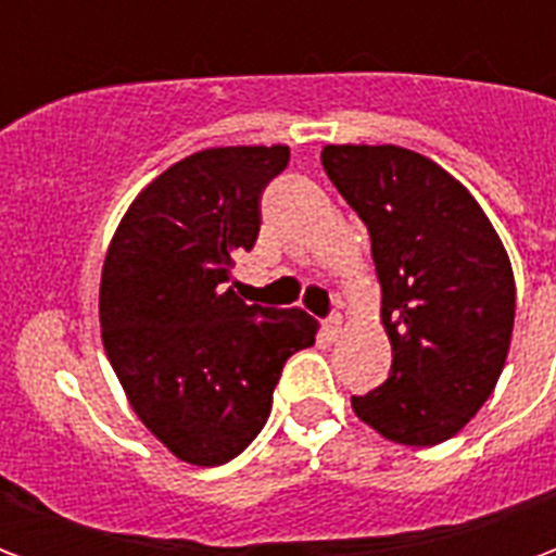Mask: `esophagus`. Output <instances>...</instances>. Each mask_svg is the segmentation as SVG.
Segmentation results:
<instances>
[{"mask_svg":"<svg viewBox=\"0 0 556 556\" xmlns=\"http://www.w3.org/2000/svg\"><path fill=\"white\" fill-rule=\"evenodd\" d=\"M342 330H345V318H342V315H339V313H333L325 321L327 339H339V337H342Z\"/></svg>","mask_w":556,"mask_h":556,"instance_id":"obj_1","label":"esophagus"}]
</instances>
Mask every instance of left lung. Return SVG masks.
<instances>
[{
    "label": "left lung",
    "instance_id": "8db88e82",
    "mask_svg": "<svg viewBox=\"0 0 556 556\" xmlns=\"http://www.w3.org/2000/svg\"><path fill=\"white\" fill-rule=\"evenodd\" d=\"M327 178L366 223L393 345L384 384L354 414L402 446L450 441L503 372L515 277L503 241L462 181L399 146H325Z\"/></svg>",
    "mask_w": 556,
    "mask_h": 556
}]
</instances>
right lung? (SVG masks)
Segmentation results:
<instances>
[{
  "instance_id": "obj_1",
  "label": "right lung",
  "mask_w": 556,
  "mask_h": 556,
  "mask_svg": "<svg viewBox=\"0 0 556 556\" xmlns=\"http://www.w3.org/2000/svg\"><path fill=\"white\" fill-rule=\"evenodd\" d=\"M286 163L289 146L172 163L130 202L103 258L106 357L142 426L187 465L243 453L286 361L318 333L301 309L247 306L229 286L235 253L258 238L262 190Z\"/></svg>"
}]
</instances>
